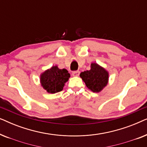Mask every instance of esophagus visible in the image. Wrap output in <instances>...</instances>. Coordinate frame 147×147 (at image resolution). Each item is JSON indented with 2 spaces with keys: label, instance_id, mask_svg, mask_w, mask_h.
<instances>
[{
  "label": "esophagus",
  "instance_id": "1",
  "mask_svg": "<svg viewBox=\"0 0 147 147\" xmlns=\"http://www.w3.org/2000/svg\"><path fill=\"white\" fill-rule=\"evenodd\" d=\"M80 73V72L79 71H73V72H72V75H73L74 76H75V77H78V76H79Z\"/></svg>",
  "mask_w": 147,
  "mask_h": 147
}]
</instances>
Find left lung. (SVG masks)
Here are the masks:
<instances>
[{"mask_svg": "<svg viewBox=\"0 0 147 147\" xmlns=\"http://www.w3.org/2000/svg\"><path fill=\"white\" fill-rule=\"evenodd\" d=\"M80 76L88 89L96 93L101 92L109 80L108 71L96 63H92L90 69L81 72Z\"/></svg>", "mask_w": 147, "mask_h": 147, "instance_id": "obj_1", "label": "left lung"}]
</instances>
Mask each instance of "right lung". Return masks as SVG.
<instances>
[{
  "label": "right lung",
  "mask_w": 147,
  "mask_h": 147,
  "mask_svg": "<svg viewBox=\"0 0 147 147\" xmlns=\"http://www.w3.org/2000/svg\"><path fill=\"white\" fill-rule=\"evenodd\" d=\"M69 78L67 69H61L57 65H53L41 74L40 84L48 93L55 94L63 90Z\"/></svg>",
  "instance_id": "1"
}]
</instances>
